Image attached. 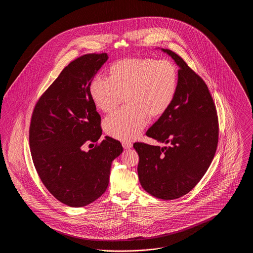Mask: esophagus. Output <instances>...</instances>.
Listing matches in <instances>:
<instances>
[{
  "instance_id": "1",
  "label": "esophagus",
  "mask_w": 253,
  "mask_h": 253,
  "mask_svg": "<svg viewBox=\"0 0 253 253\" xmlns=\"http://www.w3.org/2000/svg\"><path fill=\"white\" fill-rule=\"evenodd\" d=\"M122 146H123V148L125 149V150H128V149H131L132 147V144L131 143V142H122Z\"/></svg>"
}]
</instances>
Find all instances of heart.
I'll list each match as a JSON object with an SVG mask.
<instances>
[{"instance_id": "obj_1", "label": "heart", "mask_w": 253, "mask_h": 253, "mask_svg": "<svg viewBox=\"0 0 253 253\" xmlns=\"http://www.w3.org/2000/svg\"><path fill=\"white\" fill-rule=\"evenodd\" d=\"M108 79L96 76L89 92L96 108L112 113L124 97L126 106L103 122L105 132L121 141L139 136L148 120L161 118L171 106L178 89V70L169 60L135 58L110 65Z\"/></svg>"}]
</instances>
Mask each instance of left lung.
Instances as JSON below:
<instances>
[{"label":"left lung","instance_id":"8db88e82","mask_svg":"<svg viewBox=\"0 0 253 253\" xmlns=\"http://www.w3.org/2000/svg\"><path fill=\"white\" fill-rule=\"evenodd\" d=\"M178 65V89L168 111L146 134L166 146L135 142L139 182L153 196L172 200L204 176L218 143L216 108L204 81L174 52L161 49Z\"/></svg>","mask_w":253,"mask_h":253}]
</instances>
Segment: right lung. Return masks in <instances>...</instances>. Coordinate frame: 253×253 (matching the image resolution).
<instances>
[{
  "instance_id": "add662e5",
  "label": "right lung",
  "mask_w": 253,
  "mask_h": 253,
  "mask_svg": "<svg viewBox=\"0 0 253 253\" xmlns=\"http://www.w3.org/2000/svg\"><path fill=\"white\" fill-rule=\"evenodd\" d=\"M107 60L106 53H94L73 60L32 114L29 145L37 172L50 193L69 207H84L104 193L112 162L123 151L110 136L88 152L82 149L102 133L89 85Z\"/></svg>"
}]
</instances>
